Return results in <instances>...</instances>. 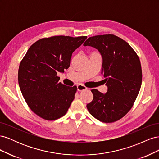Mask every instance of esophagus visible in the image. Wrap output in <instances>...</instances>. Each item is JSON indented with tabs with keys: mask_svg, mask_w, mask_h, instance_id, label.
I'll use <instances>...</instances> for the list:
<instances>
[{
	"mask_svg": "<svg viewBox=\"0 0 159 159\" xmlns=\"http://www.w3.org/2000/svg\"><path fill=\"white\" fill-rule=\"evenodd\" d=\"M77 88H78V90L79 91H84V90H85L88 89L85 85H84L82 84H79L78 86H77Z\"/></svg>",
	"mask_w": 159,
	"mask_h": 159,
	"instance_id": "obj_1",
	"label": "esophagus"
}]
</instances>
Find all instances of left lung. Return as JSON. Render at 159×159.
Returning <instances> with one entry per match:
<instances>
[{
    "mask_svg": "<svg viewBox=\"0 0 159 159\" xmlns=\"http://www.w3.org/2000/svg\"><path fill=\"white\" fill-rule=\"evenodd\" d=\"M84 46H92L102 54V74L108 88L105 94L91 89L93 99L87 108L100 121H118L131 109L141 89L142 70L139 56L127 42L113 34L89 37Z\"/></svg>",
    "mask_w": 159,
    "mask_h": 159,
    "instance_id": "8db88e82",
    "label": "left lung"
}]
</instances>
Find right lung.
<instances>
[{
	"mask_svg": "<svg viewBox=\"0 0 159 159\" xmlns=\"http://www.w3.org/2000/svg\"><path fill=\"white\" fill-rule=\"evenodd\" d=\"M86 38L85 36L44 38L28 50L19 66L18 84L28 107L38 116L53 121L68 111L77 87L62 84L57 74L69 68L72 53Z\"/></svg>",
	"mask_w": 159,
	"mask_h": 159,
	"instance_id": "add662e5",
	"label": "right lung"
}]
</instances>
